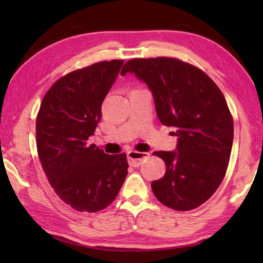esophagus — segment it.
I'll use <instances>...</instances> for the list:
<instances>
[{"mask_svg":"<svg viewBox=\"0 0 263 263\" xmlns=\"http://www.w3.org/2000/svg\"><path fill=\"white\" fill-rule=\"evenodd\" d=\"M127 161L128 165L132 167H138L141 164L142 159H144L148 156V153H143V152H136V150H131L127 154Z\"/></svg>","mask_w":263,"mask_h":263,"instance_id":"esophagus-1","label":"esophagus"}]
</instances>
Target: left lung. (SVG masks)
I'll list each match as a JSON object with an SVG mask.
<instances>
[{
  "instance_id": "left-lung-1",
  "label": "left lung",
  "mask_w": 263,
  "mask_h": 263,
  "mask_svg": "<svg viewBox=\"0 0 263 263\" xmlns=\"http://www.w3.org/2000/svg\"><path fill=\"white\" fill-rule=\"evenodd\" d=\"M132 73L152 91L161 124L174 128V152H155L166 173L152 182L161 203L187 211L216 192L230 161L234 124L226 99L203 71L171 58L135 59L121 74Z\"/></svg>"
}]
</instances>
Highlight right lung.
<instances>
[{"label": "right lung", "mask_w": 263, "mask_h": 263, "mask_svg": "<svg viewBox=\"0 0 263 263\" xmlns=\"http://www.w3.org/2000/svg\"><path fill=\"white\" fill-rule=\"evenodd\" d=\"M123 63L105 61L64 76L47 91L38 111L39 160L54 191L78 211L108 206L127 175L125 154L107 155L87 144Z\"/></svg>", "instance_id": "right-lung-1"}]
</instances>
